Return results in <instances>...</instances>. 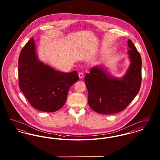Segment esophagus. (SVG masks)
<instances>
[{
    "label": "esophagus",
    "instance_id": "1",
    "mask_svg": "<svg viewBox=\"0 0 160 160\" xmlns=\"http://www.w3.org/2000/svg\"><path fill=\"white\" fill-rule=\"evenodd\" d=\"M83 73L82 72H80L78 73V77H79V78H82L83 77Z\"/></svg>",
    "mask_w": 160,
    "mask_h": 160
}]
</instances>
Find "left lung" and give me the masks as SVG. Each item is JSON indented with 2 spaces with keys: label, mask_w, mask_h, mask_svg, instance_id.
<instances>
[{
  "label": "left lung",
  "mask_w": 160,
  "mask_h": 160,
  "mask_svg": "<svg viewBox=\"0 0 160 160\" xmlns=\"http://www.w3.org/2000/svg\"><path fill=\"white\" fill-rule=\"evenodd\" d=\"M129 68L122 78L107 74L104 69L95 67L84 78L88 91V103L95 112L103 114L117 113L128 106L138 93L142 83V59L136 47L128 41Z\"/></svg>",
  "instance_id": "1"
}]
</instances>
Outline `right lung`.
Here are the masks:
<instances>
[{
  "label": "right lung",
  "mask_w": 160,
  "mask_h": 160,
  "mask_svg": "<svg viewBox=\"0 0 160 160\" xmlns=\"http://www.w3.org/2000/svg\"><path fill=\"white\" fill-rule=\"evenodd\" d=\"M34 39L23 47L18 59V84L31 106L54 112L65 104L70 87L79 78L77 71L62 72L38 60Z\"/></svg>",
  "instance_id": "1"
}]
</instances>
